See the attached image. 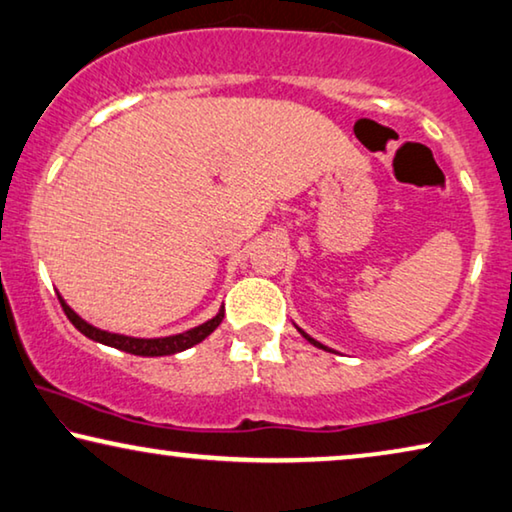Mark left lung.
<instances>
[{"instance_id": "obj_1", "label": "left lung", "mask_w": 512, "mask_h": 512, "mask_svg": "<svg viewBox=\"0 0 512 512\" xmlns=\"http://www.w3.org/2000/svg\"><path fill=\"white\" fill-rule=\"evenodd\" d=\"M293 325H295V323H293ZM295 328H298V332H300V335H302V337H305L309 344H314L316 348H323V351H330V353H335V351H332V348H328V346H325V344H321V342H318V339H314V337H311V335H307V332H305V330H302V328H300V325H295Z\"/></svg>"}]
</instances>
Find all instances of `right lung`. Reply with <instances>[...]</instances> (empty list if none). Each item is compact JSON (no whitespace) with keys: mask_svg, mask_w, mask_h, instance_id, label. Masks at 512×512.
<instances>
[{"mask_svg":"<svg viewBox=\"0 0 512 512\" xmlns=\"http://www.w3.org/2000/svg\"><path fill=\"white\" fill-rule=\"evenodd\" d=\"M59 302H62L64 314L69 316V321L76 325V328L83 332L85 337H90L92 342H99L103 346H113L117 351L131 353V355H143V358H161V355H173L180 351H187V348L201 344L207 335H212L217 330V325L224 321V307H219L217 316H212L210 321H205L196 328L177 332V335H168V337H129V335H120V332H108L96 328V325L87 323L85 318H80L76 311L69 307L62 295H57Z\"/></svg>","mask_w":512,"mask_h":512,"instance_id":"obj_1","label":"right lung"}]
</instances>
